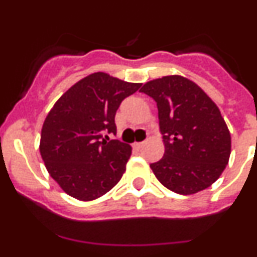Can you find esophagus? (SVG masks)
I'll use <instances>...</instances> for the list:
<instances>
[{
	"label": "esophagus",
	"mask_w": 257,
	"mask_h": 257,
	"mask_svg": "<svg viewBox=\"0 0 257 257\" xmlns=\"http://www.w3.org/2000/svg\"><path fill=\"white\" fill-rule=\"evenodd\" d=\"M143 145H144L143 142H141V143H134L133 147L136 148V149L139 150V149H142V148H143Z\"/></svg>",
	"instance_id": "obj_1"
}]
</instances>
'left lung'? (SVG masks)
Instances as JSON below:
<instances>
[{"label": "left lung", "mask_w": 257, "mask_h": 257, "mask_svg": "<svg viewBox=\"0 0 257 257\" xmlns=\"http://www.w3.org/2000/svg\"><path fill=\"white\" fill-rule=\"evenodd\" d=\"M155 100L165 153L150 164L158 180L181 195L209 188L229 163L231 137L219 108L191 80L168 76L141 89Z\"/></svg>", "instance_id": "left-lung-1"}]
</instances>
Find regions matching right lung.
Wrapping results in <instances>:
<instances>
[{
	"label": "right lung",
	"instance_id": "obj_1",
	"mask_svg": "<svg viewBox=\"0 0 257 257\" xmlns=\"http://www.w3.org/2000/svg\"><path fill=\"white\" fill-rule=\"evenodd\" d=\"M141 85L98 72L69 88L48 113L40 152L51 177L68 195L94 200L120 180L132 148L108 134L115 136L116 110Z\"/></svg>",
	"mask_w": 257,
	"mask_h": 257
}]
</instances>
